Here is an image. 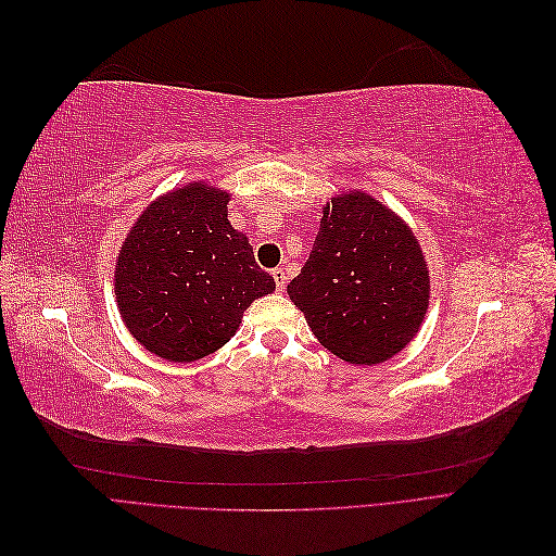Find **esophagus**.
Returning <instances> with one entry per match:
<instances>
[{
    "instance_id": "obj_1",
    "label": "esophagus",
    "mask_w": 556,
    "mask_h": 556,
    "mask_svg": "<svg viewBox=\"0 0 556 556\" xmlns=\"http://www.w3.org/2000/svg\"><path fill=\"white\" fill-rule=\"evenodd\" d=\"M271 276H274V280H276L278 292H285V282H288V274H285V268H274Z\"/></svg>"
}]
</instances>
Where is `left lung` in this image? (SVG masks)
<instances>
[{
	"instance_id": "1",
	"label": "left lung",
	"mask_w": 556,
	"mask_h": 556,
	"mask_svg": "<svg viewBox=\"0 0 556 556\" xmlns=\"http://www.w3.org/2000/svg\"><path fill=\"white\" fill-rule=\"evenodd\" d=\"M323 213L288 294L336 357L380 364L413 341L429 308L425 252L410 227L366 192L333 197Z\"/></svg>"
}]
</instances>
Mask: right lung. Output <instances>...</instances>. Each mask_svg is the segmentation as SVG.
Masks as SVG:
<instances>
[{
  "label": "right lung",
  "mask_w": 556,
  "mask_h": 556,
  "mask_svg": "<svg viewBox=\"0 0 556 556\" xmlns=\"http://www.w3.org/2000/svg\"><path fill=\"white\" fill-rule=\"evenodd\" d=\"M229 192L190 182L153 201L115 262L129 333L153 355L197 362L220 350L252 301L276 290L245 233L227 220Z\"/></svg>",
  "instance_id": "add662e5"
}]
</instances>
